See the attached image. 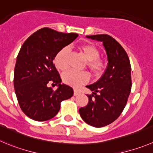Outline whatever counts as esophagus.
<instances>
[{"label":"esophagus","instance_id":"34e87169","mask_svg":"<svg viewBox=\"0 0 153 153\" xmlns=\"http://www.w3.org/2000/svg\"><path fill=\"white\" fill-rule=\"evenodd\" d=\"M81 94V92H80L79 91H78L77 89H74V95L75 96H77V95H78V94Z\"/></svg>","mask_w":153,"mask_h":153}]
</instances>
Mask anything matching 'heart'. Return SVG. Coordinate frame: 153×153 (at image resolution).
Instances as JSON below:
<instances>
[{
  "label": "heart",
  "mask_w": 153,
  "mask_h": 153,
  "mask_svg": "<svg viewBox=\"0 0 153 153\" xmlns=\"http://www.w3.org/2000/svg\"><path fill=\"white\" fill-rule=\"evenodd\" d=\"M79 50L87 60L86 65L91 73L99 75L104 68V63L99 59L100 52L96 47L91 44H83L79 47ZM68 49L63 48L57 52L54 57V64L57 69L65 70L67 68V57ZM88 80V75L85 72H77L68 70L62 74V81L65 84L73 87L85 83Z\"/></svg>",
  "instance_id": "b5f03b06"
}]
</instances>
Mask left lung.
I'll return each mask as SVG.
<instances>
[{"instance_id":"1","label":"left lung","mask_w":153,"mask_h":153,"mask_svg":"<svg viewBox=\"0 0 153 153\" xmlns=\"http://www.w3.org/2000/svg\"><path fill=\"white\" fill-rule=\"evenodd\" d=\"M87 38L102 41L108 58L105 72L97 82L86 86L93 91L89 102L80 108L81 118L88 125L102 128L112 123L121 115L131 90V67L129 58L121 44L108 35Z\"/></svg>"}]
</instances>
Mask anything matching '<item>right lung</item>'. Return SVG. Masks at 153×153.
Wrapping results in <instances>:
<instances>
[{"mask_svg":"<svg viewBox=\"0 0 153 153\" xmlns=\"http://www.w3.org/2000/svg\"><path fill=\"white\" fill-rule=\"evenodd\" d=\"M78 36L43 28L22 44L14 69V88L21 109L31 119L44 122L53 118L60 102L73 95L71 87L61 84L53 59L58 51ZM49 83L58 85V88L53 91L48 88Z\"/></svg>","mask_w":153,"mask_h":153,"instance_id":"add662e5","label":"right lung"}]
</instances>
